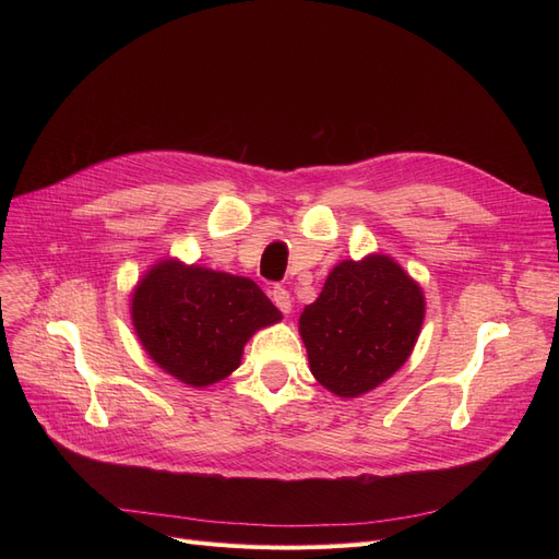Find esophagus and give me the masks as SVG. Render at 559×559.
<instances>
[{
	"instance_id": "obj_1",
	"label": "esophagus",
	"mask_w": 559,
	"mask_h": 559,
	"mask_svg": "<svg viewBox=\"0 0 559 559\" xmlns=\"http://www.w3.org/2000/svg\"><path fill=\"white\" fill-rule=\"evenodd\" d=\"M270 296H273V302L284 314L292 312V294L286 292L284 286H273V292H270Z\"/></svg>"
}]
</instances>
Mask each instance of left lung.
<instances>
[{
    "label": "left lung",
    "instance_id": "1",
    "mask_svg": "<svg viewBox=\"0 0 559 559\" xmlns=\"http://www.w3.org/2000/svg\"><path fill=\"white\" fill-rule=\"evenodd\" d=\"M425 319L419 286L389 257L337 263L300 314L312 376L354 399L376 389L411 357Z\"/></svg>",
    "mask_w": 559,
    "mask_h": 559
}]
</instances>
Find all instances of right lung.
I'll return each instance as SVG.
<instances>
[{
    "label": "right lung",
    "instance_id": "add662e5",
    "mask_svg": "<svg viewBox=\"0 0 559 559\" xmlns=\"http://www.w3.org/2000/svg\"><path fill=\"white\" fill-rule=\"evenodd\" d=\"M280 319L257 282L179 261L151 267L132 294V324L148 357L191 386L230 376L253 331Z\"/></svg>",
    "mask_w": 559,
    "mask_h": 559
}]
</instances>
